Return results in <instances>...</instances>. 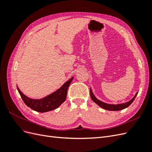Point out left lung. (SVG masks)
I'll return each instance as SVG.
<instances>
[{
  "mask_svg": "<svg viewBox=\"0 0 152 152\" xmlns=\"http://www.w3.org/2000/svg\"><path fill=\"white\" fill-rule=\"evenodd\" d=\"M137 94V93L136 94V95L134 96V98H133L131 100H130L129 102H128L126 103L118 104H110L103 103L102 102H101V101L98 100L97 98L95 97L94 95L93 94L91 89H90V95H91V99H93L96 104H98L99 107H101L105 109V110H111V111H118V110H123L124 108L128 107L133 102V101L135 99Z\"/></svg>",
  "mask_w": 152,
  "mask_h": 152,
  "instance_id": "left-lung-1",
  "label": "left lung"
}]
</instances>
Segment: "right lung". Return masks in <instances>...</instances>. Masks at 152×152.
<instances>
[{
    "label": "right lung",
    "instance_id": "add662e5",
    "mask_svg": "<svg viewBox=\"0 0 152 152\" xmlns=\"http://www.w3.org/2000/svg\"><path fill=\"white\" fill-rule=\"evenodd\" d=\"M73 78L66 82L60 87V89L40 99H30L23 94L18 87H17V89L27 107L36 112L40 113L46 112L57 108L65 102L66 98L68 88L73 80Z\"/></svg>",
    "mask_w": 152,
    "mask_h": 152
}]
</instances>
